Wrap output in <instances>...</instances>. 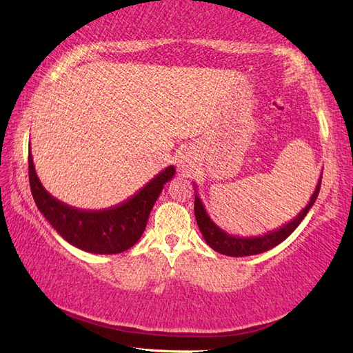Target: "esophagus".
<instances>
[{"label":"esophagus","instance_id":"1","mask_svg":"<svg viewBox=\"0 0 353 353\" xmlns=\"http://www.w3.org/2000/svg\"><path fill=\"white\" fill-rule=\"evenodd\" d=\"M197 163V154L192 152L191 148H186L179 156V168H181L182 172H188L191 171Z\"/></svg>","mask_w":353,"mask_h":353}]
</instances>
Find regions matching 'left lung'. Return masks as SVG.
Masks as SVG:
<instances>
[{
  "label": "left lung",
  "instance_id": "8db88e82",
  "mask_svg": "<svg viewBox=\"0 0 353 353\" xmlns=\"http://www.w3.org/2000/svg\"><path fill=\"white\" fill-rule=\"evenodd\" d=\"M323 174V172H321ZM321 174L319 179V183L316 186V191L312 192V196L301 212H299L294 219L290 220L288 223L282 224L274 230H270L264 235H258V236H236V235H230L228 232H224L220 229L216 224L211 220V216L208 215L206 209L201 203L200 197L197 196L196 191V200H194V214H196V220L199 224V229L203 235L206 244L214 249L215 252H219L221 254H226V256H250V254H258V253H264L270 249H273L277 244H281L283 239H287L292 232L296 230L299 224L302 223V220L306 216V214L310 212V209L312 205L316 203L319 191H320V185H321ZM197 188V186H194Z\"/></svg>",
  "mask_w": 353,
  "mask_h": 353
}]
</instances>
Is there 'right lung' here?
<instances>
[{"mask_svg": "<svg viewBox=\"0 0 353 353\" xmlns=\"http://www.w3.org/2000/svg\"><path fill=\"white\" fill-rule=\"evenodd\" d=\"M174 174L176 168L170 165L123 203L100 211H86L52 197L42 186L32 152L28 153L30 188L37 209L65 241L97 254L121 253L138 243L163 185Z\"/></svg>", "mask_w": 353, "mask_h": 353, "instance_id": "right-lung-1", "label": "right lung"}]
</instances>
